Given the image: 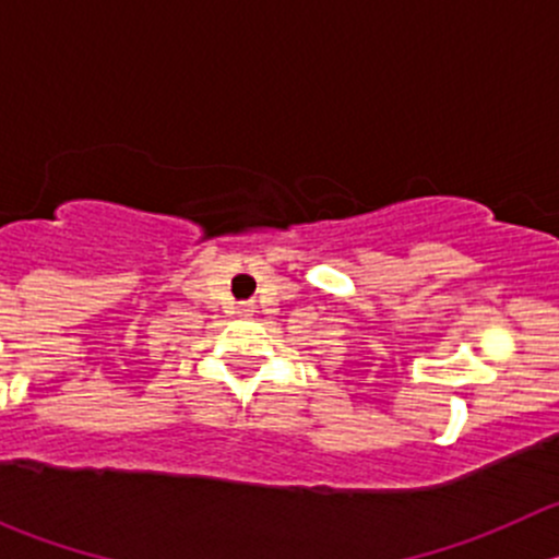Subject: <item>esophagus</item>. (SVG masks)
<instances>
[{
    "label": "esophagus",
    "instance_id": "obj_1",
    "mask_svg": "<svg viewBox=\"0 0 559 559\" xmlns=\"http://www.w3.org/2000/svg\"><path fill=\"white\" fill-rule=\"evenodd\" d=\"M240 313H253V302H240Z\"/></svg>",
    "mask_w": 559,
    "mask_h": 559
}]
</instances>
